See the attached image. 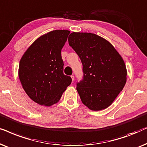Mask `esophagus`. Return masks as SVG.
<instances>
[{
  "mask_svg": "<svg viewBox=\"0 0 147 147\" xmlns=\"http://www.w3.org/2000/svg\"><path fill=\"white\" fill-rule=\"evenodd\" d=\"M70 77H71L72 81H74V80H75V77H74L73 75H71V76H70Z\"/></svg>",
  "mask_w": 147,
  "mask_h": 147,
  "instance_id": "obj_1",
  "label": "esophagus"
}]
</instances>
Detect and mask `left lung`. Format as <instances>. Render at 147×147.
Instances as JSON below:
<instances>
[{
	"mask_svg": "<svg viewBox=\"0 0 147 147\" xmlns=\"http://www.w3.org/2000/svg\"><path fill=\"white\" fill-rule=\"evenodd\" d=\"M68 40L83 64V79L77 83L82 102L93 111L107 108L126 83L122 56L108 41L96 34L73 32Z\"/></svg>",
	"mask_w": 147,
	"mask_h": 147,
	"instance_id": "1",
	"label": "left lung"
}]
</instances>
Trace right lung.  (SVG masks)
<instances>
[{"label": "right lung", "mask_w": 147, "mask_h": 147, "mask_svg": "<svg viewBox=\"0 0 147 147\" xmlns=\"http://www.w3.org/2000/svg\"><path fill=\"white\" fill-rule=\"evenodd\" d=\"M70 31L54 30L35 41L19 62V77L23 89L35 102L51 106L60 100L72 82L64 75L61 50Z\"/></svg>", "instance_id": "1"}]
</instances>
